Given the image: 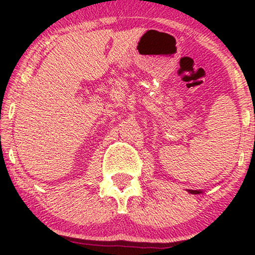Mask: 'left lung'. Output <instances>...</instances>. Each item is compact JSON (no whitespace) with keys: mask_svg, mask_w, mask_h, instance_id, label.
Masks as SVG:
<instances>
[{"mask_svg":"<svg viewBox=\"0 0 255 255\" xmlns=\"http://www.w3.org/2000/svg\"><path fill=\"white\" fill-rule=\"evenodd\" d=\"M188 193H191V194H200V193H203V191H193V189H188Z\"/></svg>","mask_w":255,"mask_h":255,"instance_id":"8db88e82","label":"left lung"}]
</instances>
